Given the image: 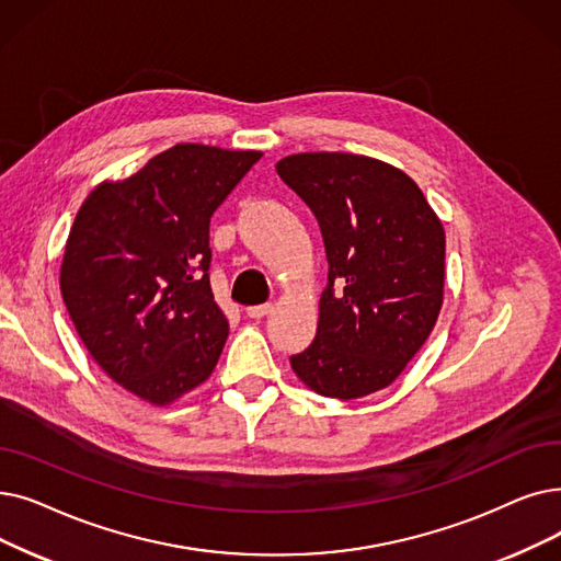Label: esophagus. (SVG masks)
I'll return each mask as SVG.
<instances>
[{
  "label": "esophagus",
  "instance_id": "esophagus-1",
  "mask_svg": "<svg viewBox=\"0 0 561 561\" xmlns=\"http://www.w3.org/2000/svg\"><path fill=\"white\" fill-rule=\"evenodd\" d=\"M273 311V305L265 302V305H254V307H248L245 313L250 316V319H263V316H267Z\"/></svg>",
  "mask_w": 561,
  "mask_h": 561
}]
</instances>
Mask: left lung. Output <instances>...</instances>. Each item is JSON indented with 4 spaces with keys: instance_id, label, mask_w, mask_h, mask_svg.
Listing matches in <instances>:
<instances>
[{
    "instance_id": "obj_1",
    "label": "left lung",
    "mask_w": 561,
    "mask_h": 561,
    "mask_svg": "<svg viewBox=\"0 0 561 561\" xmlns=\"http://www.w3.org/2000/svg\"><path fill=\"white\" fill-rule=\"evenodd\" d=\"M279 179L321 227L328 286L311 344L290 355L298 378L351 401L394 382L443 307L445 231L401 169L355 153H298Z\"/></svg>"
}]
</instances>
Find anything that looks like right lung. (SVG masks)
I'll return each instance as SVG.
<instances>
[{"mask_svg":"<svg viewBox=\"0 0 561 561\" xmlns=\"http://www.w3.org/2000/svg\"><path fill=\"white\" fill-rule=\"evenodd\" d=\"M259 151L176 144L121 183H101L72 222L61 296L91 357L128 392L164 405L202 385L229 323L210 290V217Z\"/></svg>","mask_w":561,"mask_h":561,"instance_id":"1","label":"right lung"}]
</instances>
